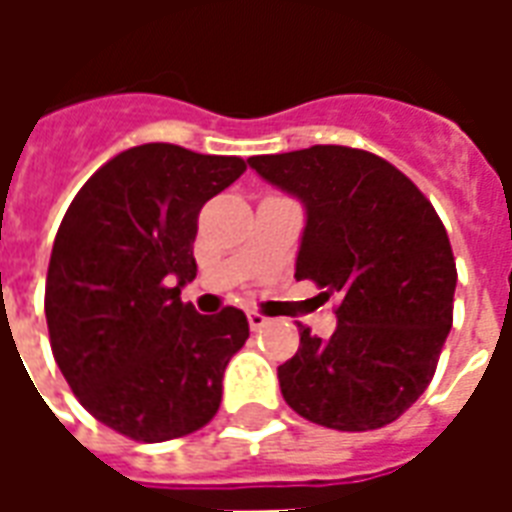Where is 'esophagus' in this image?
<instances>
[{
    "label": "esophagus",
    "instance_id": "esophagus-1",
    "mask_svg": "<svg viewBox=\"0 0 512 512\" xmlns=\"http://www.w3.org/2000/svg\"><path fill=\"white\" fill-rule=\"evenodd\" d=\"M246 318H249V329H252V332H260V329H266L268 323H271L263 312H257V310L249 312Z\"/></svg>",
    "mask_w": 512,
    "mask_h": 512
}]
</instances>
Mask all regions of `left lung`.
I'll return each mask as SVG.
<instances>
[{"label": "left lung", "instance_id": "obj_1", "mask_svg": "<svg viewBox=\"0 0 512 512\" xmlns=\"http://www.w3.org/2000/svg\"><path fill=\"white\" fill-rule=\"evenodd\" d=\"M249 167L307 208L296 279L340 296L337 332L321 340L301 326L299 351L279 365L285 403L323 428H384L428 389L452 329L458 271L439 213L359 147L312 145Z\"/></svg>", "mask_w": 512, "mask_h": 512}]
</instances>
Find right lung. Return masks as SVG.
Here are the masks:
<instances>
[{
  "label": "right lung",
  "mask_w": 512,
  "mask_h": 512,
  "mask_svg": "<svg viewBox=\"0 0 512 512\" xmlns=\"http://www.w3.org/2000/svg\"><path fill=\"white\" fill-rule=\"evenodd\" d=\"M244 169L167 142L128 147L65 211L46 274L51 354L79 403L128 439H180L219 411L249 323L235 307L200 315L180 288L197 277L202 205Z\"/></svg>",
  "instance_id": "obj_1"
}]
</instances>
